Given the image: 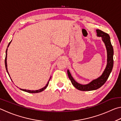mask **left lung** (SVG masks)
I'll return each mask as SVG.
<instances>
[{"mask_svg": "<svg viewBox=\"0 0 121 121\" xmlns=\"http://www.w3.org/2000/svg\"><path fill=\"white\" fill-rule=\"evenodd\" d=\"M96 31H97V36L101 37L102 40L105 44L107 52V65H106L105 70L104 71L100 77L97 79L92 81L91 82L85 85L81 84L76 82L75 79L73 78L72 76L71 75V73L69 72V70H67L68 77L72 84L75 88L80 90V91H92V90L99 89L105 83L106 81L107 80L108 78L109 77L110 73L112 70V67H113L114 50L111 42H110L109 35L99 29H97Z\"/></svg>", "mask_w": 121, "mask_h": 121, "instance_id": "obj_1", "label": "left lung"}]
</instances>
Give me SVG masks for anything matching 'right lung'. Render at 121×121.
Returning a JSON list of instances; mask_svg holds the SVG:
<instances>
[{
	"label": "right lung",
	"instance_id": "1",
	"mask_svg": "<svg viewBox=\"0 0 121 121\" xmlns=\"http://www.w3.org/2000/svg\"><path fill=\"white\" fill-rule=\"evenodd\" d=\"M11 42H12V40L11 41V42H10L9 43V45H8L7 48H9V44H11ZM7 50H6V56H5V67H6V69L7 72L8 74H9V77H10V75H9V71H8V70H7ZM50 79H51V78H50ZM50 79H49V81H48V83H47V84H46L45 86H44V87H43V88H42V89H39V90H29L21 89H20V90H22V91H23L26 92H28V93H38V92H42V91H44V90L47 87H48V83H49V81H50Z\"/></svg>",
	"mask_w": 121,
	"mask_h": 121
}]
</instances>
